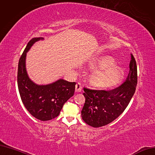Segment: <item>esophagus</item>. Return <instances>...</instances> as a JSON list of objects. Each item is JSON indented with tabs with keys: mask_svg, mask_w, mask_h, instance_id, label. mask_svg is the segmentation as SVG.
<instances>
[{
	"mask_svg": "<svg viewBox=\"0 0 155 155\" xmlns=\"http://www.w3.org/2000/svg\"><path fill=\"white\" fill-rule=\"evenodd\" d=\"M82 90V84L80 83H78L76 84V92H81Z\"/></svg>",
	"mask_w": 155,
	"mask_h": 155,
	"instance_id": "1",
	"label": "esophagus"
}]
</instances>
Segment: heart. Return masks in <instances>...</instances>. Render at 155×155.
Returning <instances> with one entry per match:
<instances>
[{
    "mask_svg": "<svg viewBox=\"0 0 155 155\" xmlns=\"http://www.w3.org/2000/svg\"><path fill=\"white\" fill-rule=\"evenodd\" d=\"M114 65V60L110 57H101L96 60L92 63L91 68L97 71L90 76V83L97 87H110L118 84L123 78V72L119 67Z\"/></svg>",
    "mask_w": 155,
    "mask_h": 155,
    "instance_id": "1",
    "label": "heart"
}]
</instances>
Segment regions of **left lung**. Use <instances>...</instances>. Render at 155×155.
I'll use <instances>...</instances> for the list:
<instances>
[{
    "mask_svg": "<svg viewBox=\"0 0 155 155\" xmlns=\"http://www.w3.org/2000/svg\"><path fill=\"white\" fill-rule=\"evenodd\" d=\"M137 84V67L131 54L130 71L126 81L113 90H92L84 87L85 103L81 111L83 120L90 126L99 127L117 119L130 103Z\"/></svg>",
    "mask_w": 155,
    "mask_h": 155,
    "instance_id": "8db88e82",
    "label": "left lung"
}]
</instances>
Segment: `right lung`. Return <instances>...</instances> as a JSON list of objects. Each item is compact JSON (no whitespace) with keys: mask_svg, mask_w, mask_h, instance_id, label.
<instances>
[{"mask_svg":"<svg viewBox=\"0 0 155 155\" xmlns=\"http://www.w3.org/2000/svg\"><path fill=\"white\" fill-rule=\"evenodd\" d=\"M43 38H34L27 45L18 66L17 83L21 99L26 109L37 119L46 121L59 115L63 104L74 94L76 82L63 79L47 85H38L29 79L25 68V57L31 47Z\"/></svg>","mask_w":155,"mask_h":155,"instance_id":"right-lung-1","label":"right lung"}]
</instances>
